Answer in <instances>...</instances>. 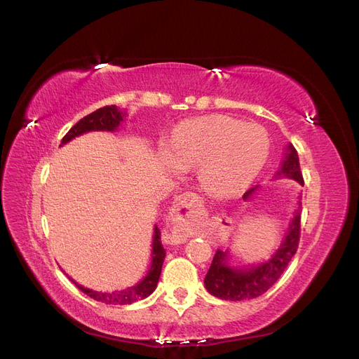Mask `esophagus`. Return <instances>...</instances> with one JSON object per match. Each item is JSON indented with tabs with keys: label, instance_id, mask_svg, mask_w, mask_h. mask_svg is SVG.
Returning <instances> with one entry per match:
<instances>
[{
	"label": "esophagus",
	"instance_id": "esophagus-1",
	"mask_svg": "<svg viewBox=\"0 0 359 359\" xmlns=\"http://www.w3.org/2000/svg\"><path fill=\"white\" fill-rule=\"evenodd\" d=\"M205 209V203L202 197L196 193L187 191V193H182L178 197H175L174 202H172V218L177 219V221H184L187 219L191 215H197V213H202V210ZM172 243H175L172 240Z\"/></svg>",
	"mask_w": 359,
	"mask_h": 359
}]
</instances>
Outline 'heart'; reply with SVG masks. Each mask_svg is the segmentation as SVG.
I'll list each match as a JSON object with an SVG mask.
<instances>
[{
	"label": "heart",
	"mask_w": 359,
	"mask_h": 359,
	"mask_svg": "<svg viewBox=\"0 0 359 359\" xmlns=\"http://www.w3.org/2000/svg\"><path fill=\"white\" fill-rule=\"evenodd\" d=\"M161 156L172 172L198 165L197 177L205 190L231 197L261 174L269 156V138L259 125L209 114L182 122Z\"/></svg>",
	"instance_id": "obj_1"
}]
</instances>
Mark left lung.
<instances>
[{
    "instance_id": "8db88e82",
    "label": "left lung",
    "mask_w": 359,
    "mask_h": 359,
    "mask_svg": "<svg viewBox=\"0 0 359 359\" xmlns=\"http://www.w3.org/2000/svg\"><path fill=\"white\" fill-rule=\"evenodd\" d=\"M284 150L285 151L283 154L280 168L277 169L274 178H289L299 182L300 185H304L297 151L290 142L285 146ZM259 189V185L250 189L243 196V200L249 202V200L255 198ZM300 200H302V194L299 193L293 218L290 219L287 229H285L281 243L271 253V256L262 262L234 265L231 264L233 255L229 253V250H217L205 277V287L212 296L225 300L253 299L264 294L269 287L276 284V281L281 277L284 269L287 268L289 262L297 250L300 234V210H302V202Z\"/></svg>"
}]
</instances>
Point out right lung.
I'll list each match as a JSON object with an SVG mask.
<instances>
[{
  "label": "right lung",
  "instance_id": "obj_1",
  "mask_svg": "<svg viewBox=\"0 0 359 359\" xmlns=\"http://www.w3.org/2000/svg\"><path fill=\"white\" fill-rule=\"evenodd\" d=\"M126 118V110L121 109L118 106H106L98 109L87 116L82 118L78 123L70 128L69 133L63 137L62 146L67 144L76 137H81L82 134L93 133V131H106V133H116ZM166 252L162 246L161 241V229L154 225L153 228V243H151V264L147 271L146 277L142 278L140 283H137L133 287H126L122 290H113V292H97L91 290L88 287H83V285L78 284L75 280L76 287L82 290L85 294L93 297L97 302L107 304V305H131L140 299L149 297L157 287V281H159L162 265L165 261Z\"/></svg>",
  "mask_w": 359,
  "mask_h": 359
}]
</instances>
